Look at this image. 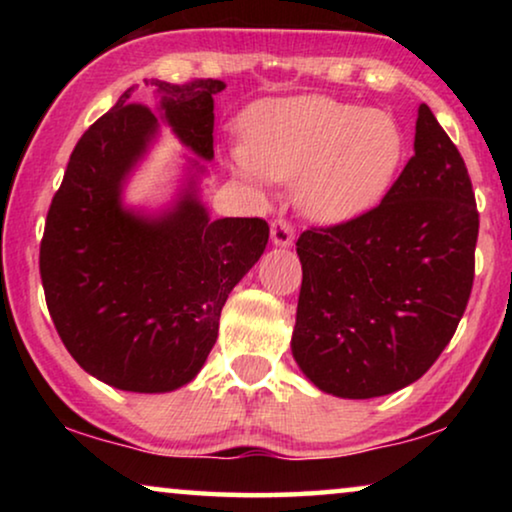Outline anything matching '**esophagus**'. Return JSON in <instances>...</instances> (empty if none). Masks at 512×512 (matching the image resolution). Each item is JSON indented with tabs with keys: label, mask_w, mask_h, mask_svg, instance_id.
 Masks as SVG:
<instances>
[{
	"label": "esophagus",
	"mask_w": 512,
	"mask_h": 512,
	"mask_svg": "<svg viewBox=\"0 0 512 512\" xmlns=\"http://www.w3.org/2000/svg\"><path fill=\"white\" fill-rule=\"evenodd\" d=\"M270 237L277 247H291L296 233H293V226L289 221L277 219V221H272V226H270Z\"/></svg>",
	"instance_id": "1"
}]
</instances>
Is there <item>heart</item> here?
I'll use <instances>...</instances> for the list:
<instances>
[{"label":"heart","mask_w":512,"mask_h":512,"mask_svg":"<svg viewBox=\"0 0 512 512\" xmlns=\"http://www.w3.org/2000/svg\"><path fill=\"white\" fill-rule=\"evenodd\" d=\"M230 163L249 181H296V202L317 221H347L375 205L403 160V132L384 111L324 95L254 104Z\"/></svg>","instance_id":"1"}]
</instances>
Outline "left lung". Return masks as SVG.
<instances>
[{
    "label": "left lung",
    "mask_w": 512,
    "mask_h": 512,
    "mask_svg": "<svg viewBox=\"0 0 512 512\" xmlns=\"http://www.w3.org/2000/svg\"><path fill=\"white\" fill-rule=\"evenodd\" d=\"M478 228L464 158L419 104L415 156L380 205L298 237L291 352L307 380L340 398L419 380L464 317Z\"/></svg>",
    "instance_id": "1"
}]
</instances>
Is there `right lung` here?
Segmentation results:
<instances>
[{"label": "right lung", "instance_id": "obj_1", "mask_svg": "<svg viewBox=\"0 0 512 512\" xmlns=\"http://www.w3.org/2000/svg\"><path fill=\"white\" fill-rule=\"evenodd\" d=\"M146 86L174 135L212 160L214 95L226 83ZM156 132V114L125 90L74 146L39 249L46 305L67 352L97 380L137 394L179 389L200 373L228 293L270 235L263 219H209L195 179L170 212L125 209V179Z\"/></svg>", "mask_w": 512, "mask_h": 512}]
</instances>
